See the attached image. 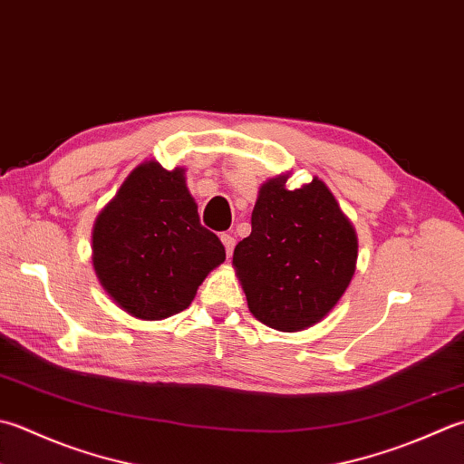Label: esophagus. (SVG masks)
Masks as SVG:
<instances>
[{
	"label": "esophagus",
	"mask_w": 464,
	"mask_h": 464,
	"mask_svg": "<svg viewBox=\"0 0 464 464\" xmlns=\"http://www.w3.org/2000/svg\"><path fill=\"white\" fill-rule=\"evenodd\" d=\"M221 241H223V247H225L227 257H231L233 256V247H235V239L231 237L229 233H223L221 235Z\"/></svg>",
	"instance_id": "1"
}]
</instances>
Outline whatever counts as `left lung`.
Here are the masks:
<instances>
[{
  "instance_id": "left-lung-1",
  "label": "left lung",
  "mask_w": 464,
  "mask_h": 464,
  "mask_svg": "<svg viewBox=\"0 0 464 464\" xmlns=\"http://www.w3.org/2000/svg\"><path fill=\"white\" fill-rule=\"evenodd\" d=\"M289 175L259 188L251 235L233 251L249 312L279 332H302L332 312L358 259V237L317 177L299 188Z\"/></svg>"
}]
</instances>
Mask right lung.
Here are the masks:
<instances>
[{"mask_svg": "<svg viewBox=\"0 0 464 464\" xmlns=\"http://www.w3.org/2000/svg\"><path fill=\"white\" fill-rule=\"evenodd\" d=\"M223 261V243L198 221L185 169L142 162L96 217L98 281L118 307L139 320H165L187 310Z\"/></svg>", "mask_w": 464, "mask_h": 464, "instance_id": "obj_1", "label": "right lung"}]
</instances>
